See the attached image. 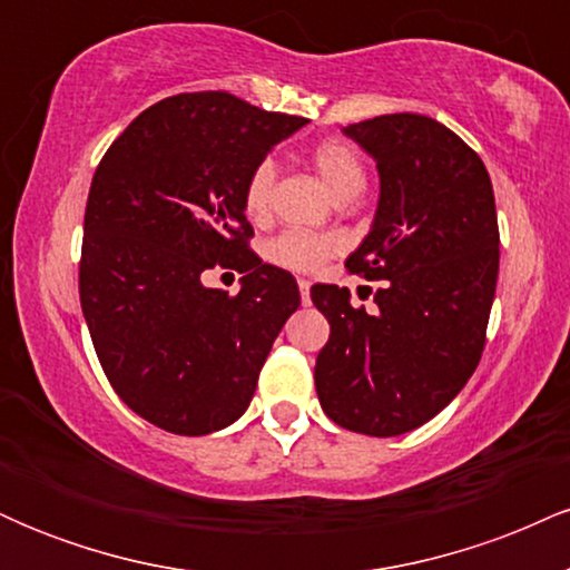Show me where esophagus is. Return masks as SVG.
<instances>
[{
  "label": "esophagus",
  "instance_id": "esophagus-1",
  "mask_svg": "<svg viewBox=\"0 0 570 570\" xmlns=\"http://www.w3.org/2000/svg\"><path fill=\"white\" fill-rule=\"evenodd\" d=\"M297 286H299V299H303V305H307L311 303V281L299 278Z\"/></svg>",
  "mask_w": 570,
  "mask_h": 570
}]
</instances>
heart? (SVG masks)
Listing matches in <instances>:
<instances>
[{
    "mask_svg": "<svg viewBox=\"0 0 570 570\" xmlns=\"http://www.w3.org/2000/svg\"><path fill=\"white\" fill-rule=\"evenodd\" d=\"M313 171L318 174V179L324 181L326 189L335 195V200L348 198V195H358L364 187V166L358 160V155L353 153L340 139H326L318 141L316 147L307 155ZM273 185H276V163L271 158L257 163L254 171L248 174L246 187H244V208L252 219H265L271 212V198H273ZM337 252V240L330 235H316L305 230H286L278 238H273L267 244V259L281 267H289V271L311 273L316 267H322L332 254Z\"/></svg>",
    "mask_w": 570,
    "mask_h": 570,
    "instance_id": "heart-1",
    "label": "heart"
}]
</instances>
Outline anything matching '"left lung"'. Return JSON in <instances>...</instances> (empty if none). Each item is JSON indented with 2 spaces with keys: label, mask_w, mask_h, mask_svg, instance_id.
I'll return each instance as SVG.
<instances>
[{
  "label": "left lung",
  "mask_w": 570,
  "mask_h": 570,
  "mask_svg": "<svg viewBox=\"0 0 570 570\" xmlns=\"http://www.w3.org/2000/svg\"><path fill=\"white\" fill-rule=\"evenodd\" d=\"M377 163L375 222L345 267L367 281L377 311L316 284L330 322L316 394L337 426L399 436L431 421L466 385L485 348L499 278V219L485 163L426 115H381L343 128Z\"/></svg>",
  "instance_id": "1"
}]
</instances>
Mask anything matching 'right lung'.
Returning <instances> with one entry per match:
<instances>
[{
  "instance_id": "1",
  "label": "right lung",
  "mask_w": 570,
  "mask_h": 570,
  "mask_svg": "<svg viewBox=\"0 0 570 570\" xmlns=\"http://www.w3.org/2000/svg\"><path fill=\"white\" fill-rule=\"evenodd\" d=\"M305 117L225 90L163 98L98 163L85 206L80 303L104 375L144 421L181 436L244 415L273 340L299 307L292 273L248 248V174ZM245 273L233 298L202 286Z\"/></svg>"
}]
</instances>
